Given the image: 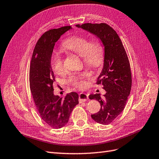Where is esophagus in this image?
<instances>
[{
	"label": "esophagus",
	"instance_id": "obj_1",
	"mask_svg": "<svg viewBox=\"0 0 159 159\" xmlns=\"http://www.w3.org/2000/svg\"><path fill=\"white\" fill-rule=\"evenodd\" d=\"M89 99L88 95L87 93H80V96H79V101L80 102H84L87 101Z\"/></svg>",
	"mask_w": 159,
	"mask_h": 159
}]
</instances>
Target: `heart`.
Wrapping results in <instances>:
<instances>
[{"mask_svg":"<svg viewBox=\"0 0 159 159\" xmlns=\"http://www.w3.org/2000/svg\"><path fill=\"white\" fill-rule=\"evenodd\" d=\"M62 47L64 49L80 55L84 63L90 67H98L102 63L103 51L96 41H89L88 38L82 36H72L63 42ZM51 65L57 75H62L66 71L63 57L59 53L51 56ZM89 76V73L88 71L74 73L69 76L67 81L73 86L82 88L85 85L84 79Z\"/></svg>","mask_w":159,"mask_h":159,"instance_id":"obj_1","label":"heart"}]
</instances>
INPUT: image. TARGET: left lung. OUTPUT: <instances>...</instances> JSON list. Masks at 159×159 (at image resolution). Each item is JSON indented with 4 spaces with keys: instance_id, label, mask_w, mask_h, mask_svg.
<instances>
[{
    "instance_id": "8db88e82",
    "label": "left lung",
    "mask_w": 159,
    "mask_h": 159,
    "mask_svg": "<svg viewBox=\"0 0 159 159\" xmlns=\"http://www.w3.org/2000/svg\"><path fill=\"white\" fill-rule=\"evenodd\" d=\"M75 26L97 36L104 47V66L97 84L103 85L106 93L102 98L100 93L91 94L89 98L98 100L101 106L98 112L91 115L92 118L106 125L121 114L130 93L132 75L129 60L118 35L108 25L85 23Z\"/></svg>"
}]
</instances>
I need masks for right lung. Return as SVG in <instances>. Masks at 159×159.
<instances>
[{"instance_id":"add662e5","label":"right lung","mask_w":159,"mask_h":159,"mask_svg":"<svg viewBox=\"0 0 159 159\" xmlns=\"http://www.w3.org/2000/svg\"><path fill=\"white\" fill-rule=\"evenodd\" d=\"M71 29L66 26L45 32L37 43L30 65V89L37 109L43 120L56 129L68 122L72 110L79 103L76 92L68 93L64 98L53 93L55 80L51 58L55 43Z\"/></svg>"}]
</instances>
